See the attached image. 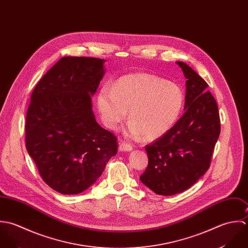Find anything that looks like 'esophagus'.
<instances>
[{
  "label": "esophagus",
  "mask_w": 248,
  "mask_h": 248,
  "mask_svg": "<svg viewBox=\"0 0 248 248\" xmlns=\"http://www.w3.org/2000/svg\"><path fill=\"white\" fill-rule=\"evenodd\" d=\"M119 149L121 151H131L132 150V147L129 144L126 143H121L119 146Z\"/></svg>",
  "instance_id": "esophagus-1"
}]
</instances>
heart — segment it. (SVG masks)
I'll return each instance as SVG.
<instances>
[{"instance_id": "b5f03b06", "label": "heart", "mask_w": 248, "mask_h": 248, "mask_svg": "<svg viewBox=\"0 0 248 248\" xmlns=\"http://www.w3.org/2000/svg\"><path fill=\"white\" fill-rule=\"evenodd\" d=\"M184 103L177 84L146 73L124 76L112 89L100 88L97 96L100 119L111 130L119 128L128 111L125 135L134 139L154 140L164 135L177 122Z\"/></svg>"}]
</instances>
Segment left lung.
I'll return each instance as SVG.
<instances>
[{
	"label": "left lung",
	"instance_id": "8db88e82",
	"mask_svg": "<svg viewBox=\"0 0 248 248\" xmlns=\"http://www.w3.org/2000/svg\"><path fill=\"white\" fill-rule=\"evenodd\" d=\"M186 81L185 113L162 137L146 146L149 165L140 180L152 192L173 196L191 188L207 171L220 133L217 104L208 84L177 61Z\"/></svg>",
	"mask_w": 248,
	"mask_h": 248
}]
</instances>
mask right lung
<instances>
[{"label": "right lung", "instance_id": "1", "mask_svg": "<svg viewBox=\"0 0 248 248\" xmlns=\"http://www.w3.org/2000/svg\"><path fill=\"white\" fill-rule=\"evenodd\" d=\"M104 59L65 56L35 86L26 118V148L51 189L78 195L117 154V138L96 121L92 98Z\"/></svg>", "mask_w": 248, "mask_h": 248}]
</instances>
